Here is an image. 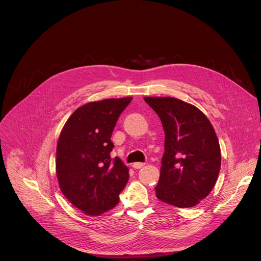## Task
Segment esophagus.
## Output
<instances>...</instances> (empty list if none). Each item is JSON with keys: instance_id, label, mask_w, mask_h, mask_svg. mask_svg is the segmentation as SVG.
Here are the masks:
<instances>
[{"instance_id": "1", "label": "esophagus", "mask_w": 261, "mask_h": 261, "mask_svg": "<svg viewBox=\"0 0 261 261\" xmlns=\"http://www.w3.org/2000/svg\"><path fill=\"white\" fill-rule=\"evenodd\" d=\"M144 166V163H141V162H135V163H133V165H132V167L134 168V169H139V168H141V167H143Z\"/></svg>"}]
</instances>
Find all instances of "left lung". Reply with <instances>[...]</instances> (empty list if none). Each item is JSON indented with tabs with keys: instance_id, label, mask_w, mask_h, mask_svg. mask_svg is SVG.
<instances>
[{
	"instance_id": "8db88e82",
	"label": "left lung",
	"mask_w": 261,
	"mask_h": 261,
	"mask_svg": "<svg viewBox=\"0 0 261 261\" xmlns=\"http://www.w3.org/2000/svg\"><path fill=\"white\" fill-rule=\"evenodd\" d=\"M165 132L156 196L176 207H191L213 190L221 167L215 130L201 111L172 97H145Z\"/></svg>"
}]
</instances>
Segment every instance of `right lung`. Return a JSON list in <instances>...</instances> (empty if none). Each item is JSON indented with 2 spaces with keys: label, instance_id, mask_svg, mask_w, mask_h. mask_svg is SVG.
<instances>
[{
  "label": "right lung",
  "instance_id": "right-lung-1",
  "mask_svg": "<svg viewBox=\"0 0 261 261\" xmlns=\"http://www.w3.org/2000/svg\"><path fill=\"white\" fill-rule=\"evenodd\" d=\"M132 97L105 99L77 108L65 124L57 146V175L62 193L77 208L99 216L115 207L129 179L119 157L110 158V140Z\"/></svg>",
  "mask_w": 261,
  "mask_h": 261
}]
</instances>
